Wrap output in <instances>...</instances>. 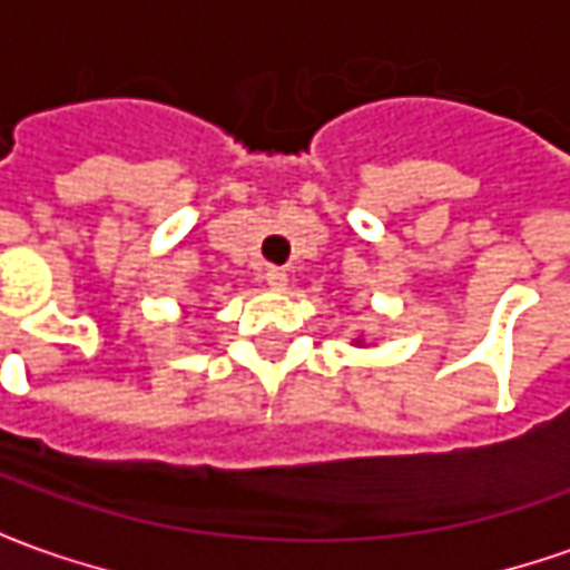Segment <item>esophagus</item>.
Instances as JSON below:
<instances>
[{"instance_id":"obj_1","label":"esophagus","mask_w":570,"mask_h":570,"mask_svg":"<svg viewBox=\"0 0 570 570\" xmlns=\"http://www.w3.org/2000/svg\"><path fill=\"white\" fill-rule=\"evenodd\" d=\"M263 282H266L273 292H282V288L288 285V275H285V269H275V266H269V269L263 273Z\"/></svg>"}]
</instances>
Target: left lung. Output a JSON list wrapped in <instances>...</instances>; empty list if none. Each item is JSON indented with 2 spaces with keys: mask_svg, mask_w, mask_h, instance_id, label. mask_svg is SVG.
<instances>
[{
  "mask_svg": "<svg viewBox=\"0 0 570 570\" xmlns=\"http://www.w3.org/2000/svg\"><path fill=\"white\" fill-rule=\"evenodd\" d=\"M352 345H367V342H364V340H362V336H358V340L352 342Z\"/></svg>",
  "mask_w": 570,
  "mask_h": 570,
  "instance_id": "left-lung-1",
  "label": "left lung"
}]
</instances>
